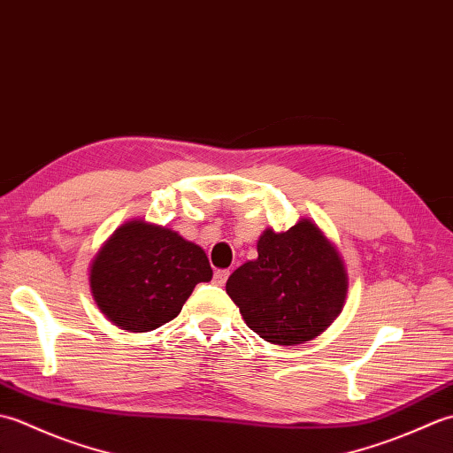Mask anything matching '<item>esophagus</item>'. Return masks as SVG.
<instances>
[{"label":"esophagus","mask_w":453,"mask_h":453,"mask_svg":"<svg viewBox=\"0 0 453 453\" xmlns=\"http://www.w3.org/2000/svg\"><path fill=\"white\" fill-rule=\"evenodd\" d=\"M227 276H229V271H216L214 273V284L224 286L227 282Z\"/></svg>","instance_id":"obj_1"}]
</instances>
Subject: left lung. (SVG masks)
I'll return each mask as SVG.
<instances>
[{
  "instance_id": "obj_1",
  "label": "left lung",
  "mask_w": 453,
  "mask_h": 453,
  "mask_svg": "<svg viewBox=\"0 0 453 453\" xmlns=\"http://www.w3.org/2000/svg\"><path fill=\"white\" fill-rule=\"evenodd\" d=\"M258 257L234 271L226 292L247 326L273 344L311 341L341 313L349 288L336 249L310 219L274 234L266 229Z\"/></svg>"
}]
</instances>
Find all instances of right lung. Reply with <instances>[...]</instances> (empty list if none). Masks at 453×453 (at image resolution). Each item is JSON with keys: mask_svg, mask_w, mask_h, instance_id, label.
Instances as JSON below:
<instances>
[{"mask_svg": "<svg viewBox=\"0 0 453 453\" xmlns=\"http://www.w3.org/2000/svg\"><path fill=\"white\" fill-rule=\"evenodd\" d=\"M211 268L204 249L171 229L134 219L119 227L91 265L99 310L120 329L148 333L175 319Z\"/></svg>", "mask_w": 453, "mask_h": 453, "instance_id": "add662e5", "label": "right lung"}]
</instances>
